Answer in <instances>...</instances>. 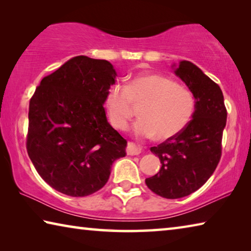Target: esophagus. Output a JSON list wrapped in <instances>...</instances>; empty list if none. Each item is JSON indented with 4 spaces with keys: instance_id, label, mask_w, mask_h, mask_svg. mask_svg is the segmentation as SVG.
<instances>
[{
    "instance_id": "esophagus-1",
    "label": "esophagus",
    "mask_w": 251,
    "mask_h": 251,
    "mask_svg": "<svg viewBox=\"0 0 251 251\" xmlns=\"http://www.w3.org/2000/svg\"><path fill=\"white\" fill-rule=\"evenodd\" d=\"M141 152H142L141 148L137 147L132 142L128 143V147H126V153H128V155H138Z\"/></svg>"
}]
</instances>
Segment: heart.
<instances>
[{
  "label": "heart",
  "instance_id": "obj_1",
  "mask_svg": "<svg viewBox=\"0 0 251 251\" xmlns=\"http://www.w3.org/2000/svg\"><path fill=\"white\" fill-rule=\"evenodd\" d=\"M105 108L111 125L125 130L140 105V118L133 132L141 138L164 141L176 137L186 128L195 112L196 100L191 90L173 79L156 74H143L128 85L114 83L105 95Z\"/></svg>",
  "mask_w": 251,
  "mask_h": 251
}]
</instances>
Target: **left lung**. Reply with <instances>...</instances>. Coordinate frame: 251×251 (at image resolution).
<instances>
[{"instance_id":"obj_1","label":"left lung","mask_w":251,"mask_h":251,"mask_svg":"<svg viewBox=\"0 0 251 251\" xmlns=\"http://www.w3.org/2000/svg\"><path fill=\"white\" fill-rule=\"evenodd\" d=\"M174 73L194 95L195 112L181 133L151 148L162 166L146 179L153 193L169 200L192 194L212 176L222 156L227 120L224 96L216 82L188 60L179 61Z\"/></svg>"}]
</instances>
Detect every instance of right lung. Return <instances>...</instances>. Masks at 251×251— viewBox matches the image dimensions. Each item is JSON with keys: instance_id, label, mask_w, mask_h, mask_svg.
I'll list each match as a JSON object with an SVG mask.
<instances>
[{"instance_id": "obj_1", "label": "right lung", "mask_w": 251, "mask_h": 251, "mask_svg": "<svg viewBox=\"0 0 251 251\" xmlns=\"http://www.w3.org/2000/svg\"><path fill=\"white\" fill-rule=\"evenodd\" d=\"M104 59L77 56L42 79L29 100L26 149L37 173L65 195L102 188L126 140L109 125L103 103L116 81Z\"/></svg>"}]
</instances>
